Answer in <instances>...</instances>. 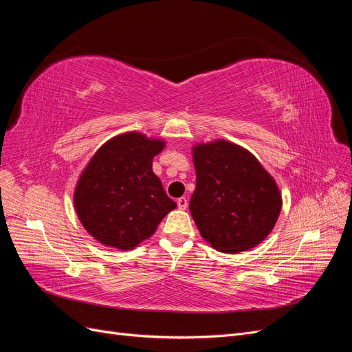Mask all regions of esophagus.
I'll list each match as a JSON object with an SVG mask.
<instances>
[{"mask_svg":"<svg viewBox=\"0 0 352 352\" xmlns=\"http://www.w3.org/2000/svg\"><path fill=\"white\" fill-rule=\"evenodd\" d=\"M177 207H179L180 210H186V207H188V199H186L185 197L177 198Z\"/></svg>","mask_w":352,"mask_h":352,"instance_id":"1","label":"esophagus"}]
</instances>
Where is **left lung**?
<instances>
[{
  "instance_id": "obj_1",
  "label": "left lung",
  "mask_w": 352,
  "mask_h": 352,
  "mask_svg": "<svg viewBox=\"0 0 352 352\" xmlns=\"http://www.w3.org/2000/svg\"><path fill=\"white\" fill-rule=\"evenodd\" d=\"M192 158L197 188L189 211L201 236L220 252L257 247L282 210L274 179L248 150L225 140L195 144Z\"/></svg>"
}]
</instances>
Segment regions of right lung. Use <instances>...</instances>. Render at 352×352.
I'll list each match as a JSON object with an SVG mask.
<instances>
[{"instance_id": "right-lung-1", "label": "right lung", "mask_w": 352, "mask_h": 352, "mask_svg": "<svg viewBox=\"0 0 352 352\" xmlns=\"http://www.w3.org/2000/svg\"><path fill=\"white\" fill-rule=\"evenodd\" d=\"M164 146L163 140L122 133L105 142L85 167L74 189V210L100 243L132 250L154 235L160 221L176 208L153 172V158Z\"/></svg>"}]
</instances>
